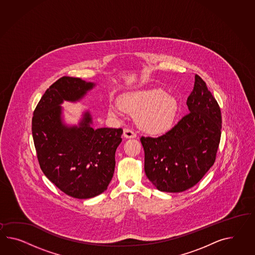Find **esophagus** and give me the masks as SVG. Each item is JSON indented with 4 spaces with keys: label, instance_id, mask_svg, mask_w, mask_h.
Masks as SVG:
<instances>
[{
    "label": "esophagus",
    "instance_id": "obj_1",
    "mask_svg": "<svg viewBox=\"0 0 255 255\" xmlns=\"http://www.w3.org/2000/svg\"><path fill=\"white\" fill-rule=\"evenodd\" d=\"M124 136L126 137V138H135L136 133L131 129L125 128V130H124Z\"/></svg>",
    "mask_w": 255,
    "mask_h": 255
}]
</instances>
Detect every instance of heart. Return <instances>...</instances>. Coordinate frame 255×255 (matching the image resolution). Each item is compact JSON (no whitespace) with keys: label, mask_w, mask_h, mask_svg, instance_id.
<instances>
[{"label":"heart","mask_w":255,"mask_h":255,"mask_svg":"<svg viewBox=\"0 0 255 255\" xmlns=\"http://www.w3.org/2000/svg\"><path fill=\"white\" fill-rule=\"evenodd\" d=\"M120 103L122 108L136 113L137 122L143 130L158 133L172 125L177 113V101L160 88L142 90L125 95Z\"/></svg>","instance_id":"obj_1"}]
</instances>
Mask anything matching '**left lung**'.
<instances>
[{
    "mask_svg": "<svg viewBox=\"0 0 255 255\" xmlns=\"http://www.w3.org/2000/svg\"><path fill=\"white\" fill-rule=\"evenodd\" d=\"M189 112L158 137L142 136L144 172L161 192L180 193L197 184L216 161L221 137L220 107L195 75Z\"/></svg>",
    "mask_w": 255,
    "mask_h": 255,
    "instance_id": "left-lung-1",
    "label": "left lung"
}]
</instances>
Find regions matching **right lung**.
<instances>
[{
    "label": "right lung",
    "mask_w": 255,
    "mask_h": 255,
    "mask_svg": "<svg viewBox=\"0 0 255 255\" xmlns=\"http://www.w3.org/2000/svg\"><path fill=\"white\" fill-rule=\"evenodd\" d=\"M93 87V83L80 78L62 76L45 91L32 117V135L41 170L74 198H92L107 190L124 132L122 128L94 130L88 112L79 127L62 125L59 105L63 100H80Z\"/></svg>",
    "instance_id": "obj_1"
}]
</instances>
